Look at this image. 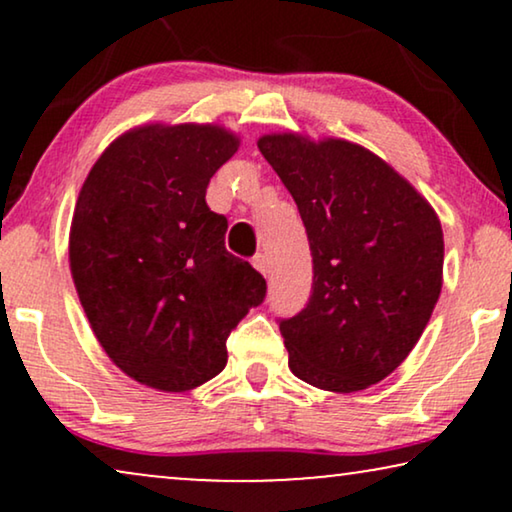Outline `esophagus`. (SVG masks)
Instances as JSON below:
<instances>
[{"mask_svg":"<svg viewBox=\"0 0 512 512\" xmlns=\"http://www.w3.org/2000/svg\"><path fill=\"white\" fill-rule=\"evenodd\" d=\"M251 263H254V268L261 272V275H265V277L270 275V258L265 254H256L254 258H251Z\"/></svg>","mask_w":512,"mask_h":512,"instance_id":"34e87169","label":"esophagus"}]
</instances>
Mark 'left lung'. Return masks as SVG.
Here are the masks:
<instances>
[{
    "label": "left lung",
    "instance_id": "left-lung-1",
    "mask_svg": "<svg viewBox=\"0 0 512 512\" xmlns=\"http://www.w3.org/2000/svg\"><path fill=\"white\" fill-rule=\"evenodd\" d=\"M258 149L296 200L312 251L310 303L279 321L291 373L335 394L368 389L408 359L438 303L436 209L347 139L275 132Z\"/></svg>",
    "mask_w": 512,
    "mask_h": 512
}]
</instances>
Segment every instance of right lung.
Wrapping results in <instances>:
<instances>
[{
	"instance_id": "obj_1",
	"label": "right lung",
	"mask_w": 512,
	"mask_h": 512,
	"mask_svg": "<svg viewBox=\"0 0 512 512\" xmlns=\"http://www.w3.org/2000/svg\"><path fill=\"white\" fill-rule=\"evenodd\" d=\"M240 149L214 123H146L111 142L83 181L69 268L97 342L125 375L179 394L226 368V340L265 279L226 251L209 179Z\"/></svg>"
}]
</instances>
